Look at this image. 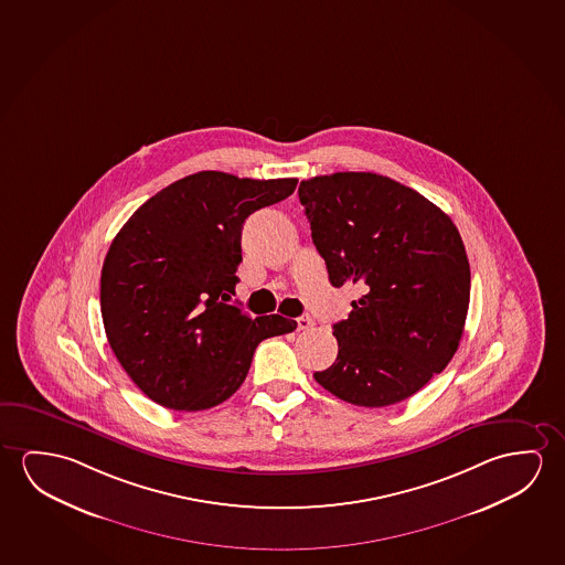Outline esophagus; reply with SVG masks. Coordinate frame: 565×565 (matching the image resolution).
Returning a JSON list of instances; mask_svg holds the SVG:
<instances>
[{"label":"esophagus","mask_w":565,"mask_h":565,"mask_svg":"<svg viewBox=\"0 0 565 565\" xmlns=\"http://www.w3.org/2000/svg\"><path fill=\"white\" fill-rule=\"evenodd\" d=\"M313 327L315 321L309 317V315H303V317H299V319H297V329L299 330H309L313 329Z\"/></svg>","instance_id":"1"}]
</instances>
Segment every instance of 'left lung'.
Here are the masks:
<instances>
[{"mask_svg":"<svg viewBox=\"0 0 565 565\" xmlns=\"http://www.w3.org/2000/svg\"><path fill=\"white\" fill-rule=\"evenodd\" d=\"M299 201L330 284L365 286L332 327L337 362L315 380L360 407L407 399L460 347L471 276L458 228L418 191L372 172L303 180Z\"/></svg>","mask_w":565,"mask_h":565,"instance_id":"1","label":"left lung"}]
</instances>
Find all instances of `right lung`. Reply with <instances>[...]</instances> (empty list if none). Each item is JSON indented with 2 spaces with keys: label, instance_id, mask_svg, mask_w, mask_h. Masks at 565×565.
Here are the masks:
<instances>
[{
  "label": "right lung",
  "instance_id": "add662e5",
  "mask_svg": "<svg viewBox=\"0 0 565 565\" xmlns=\"http://www.w3.org/2000/svg\"><path fill=\"white\" fill-rule=\"evenodd\" d=\"M296 178L198 172L158 191L117 233L102 268L109 347L147 397L174 411L228 399L262 340L294 332L281 315L252 319L226 301L254 211L286 200Z\"/></svg>",
  "mask_w": 565,
  "mask_h": 565
}]
</instances>
